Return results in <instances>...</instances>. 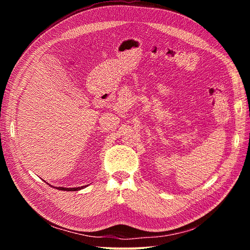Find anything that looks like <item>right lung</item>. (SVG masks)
Instances as JSON below:
<instances>
[{"label":"right lung","instance_id":"obj_1","mask_svg":"<svg viewBox=\"0 0 250 250\" xmlns=\"http://www.w3.org/2000/svg\"><path fill=\"white\" fill-rule=\"evenodd\" d=\"M86 186H82V187H78V188H63V187H56L55 188H57V190H60V191H67V192H74V191H79L81 190V188H85Z\"/></svg>","mask_w":250,"mask_h":250}]
</instances>
